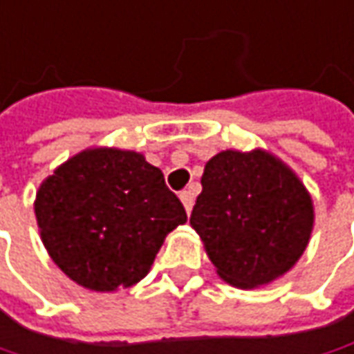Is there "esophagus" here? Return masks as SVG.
Segmentation results:
<instances>
[{"label": "esophagus", "mask_w": 354, "mask_h": 354, "mask_svg": "<svg viewBox=\"0 0 354 354\" xmlns=\"http://www.w3.org/2000/svg\"><path fill=\"white\" fill-rule=\"evenodd\" d=\"M180 201H182V205H184L186 212L190 214L192 205H194V192H192V190H182V192H180Z\"/></svg>", "instance_id": "34e87169"}]
</instances>
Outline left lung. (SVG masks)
<instances>
[{"mask_svg":"<svg viewBox=\"0 0 354 354\" xmlns=\"http://www.w3.org/2000/svg\"><path fill=\"white\" fill-rule=\"evenodd\" d=\"M190 214L216 273L231 286L259 288L292 270L314 225L312 198L275 156L227 149L210 158Z\"/></svg>","mask_w":354,"mask_h":354,"instance_id":"left-lung-1","label":"left lung"}]
</instances>
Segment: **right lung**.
Listing matches in <instances>:
<instances>
[{
  "label": "right lung",
  "mask_w": 354,
  "mask_h": 354,
  "mask_svg": "<svg viewBox=\"0 0 354 354\" xmlns=\"http://www.w3.org/2000/svg\"><path fill=\"white\" fill-rule=\"evenodd\" d=\"M36 221L52 261L93 292L147 275L186 210L160 168L138 151L95 147L58 166L38 188Z\"/></svg>",
  "instance_id": "right-lung-1"
}]
</instances>
